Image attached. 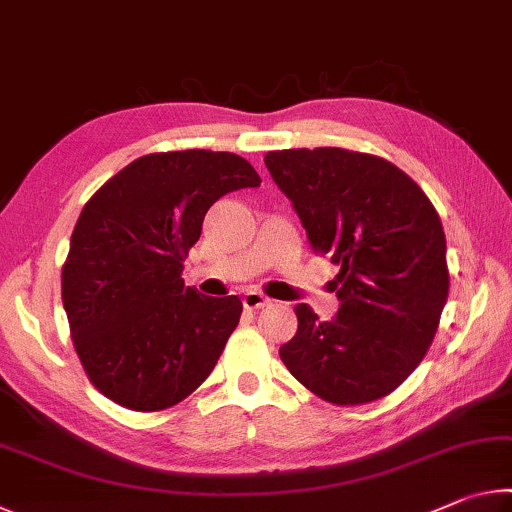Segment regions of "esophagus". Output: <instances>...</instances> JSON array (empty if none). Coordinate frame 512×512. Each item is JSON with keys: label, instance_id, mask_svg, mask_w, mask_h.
<instances>
[{"label": "esophagus", "instance_id": "esophagus-1", "mask_svg": "<svg viewBox=\"0 0 512 512\" xmlns=\"http://www.w3.org/2000/svg\"><path fill=\"white\" fill-rule=\"evenodd\" d=\"M241 302H244L246 309H262V307L268 305V298L264 296V293L250 289V291L244 293V298H241Z\"/></svg>", "mask_w": 512, "mask_h": 512}]
</instances>
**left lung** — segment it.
Here are the masks:
<instances>
[{
  "label": "left lung",
  "instance_id": "left-lung-1",
  "mask_svg": "<svg viewBox=\"0 0 512 512\" xmlns=\"http://www.w3.org/2000/svg\"><path fill=\"white\" fill-rule=\"evenodd\" d=\"M266 167L307 230L311 250L341 268L339 311L296 307L280 348L302 386L332 404H366L420 366L449 291L438 212L395 164L334 146L266 153Z\"/></svg>",
  "mask_w": 512,
  "mask_h": 512
}]
</instances>
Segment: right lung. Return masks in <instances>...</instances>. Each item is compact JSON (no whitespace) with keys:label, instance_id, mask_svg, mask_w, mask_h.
I'll return each mask as SVG.
<instances>
[{"label":"right lung","instance_id":"obj_1","mask_svg":"<svg viewBox=\"0 0 512 512\" xmlns=\"http://www.w3.org/2000/svg\"><path fill=\"white\" fill-rule=\"evenodd\" d=\"M259 183L235 153H151L85 203L63 266V307L76 354L108 400L162 411L214 370L244 305L185 287L183 262L207 210Z\"/></svg>","mask_w":512,"mask_h":512}]
</instances>
